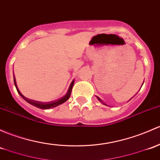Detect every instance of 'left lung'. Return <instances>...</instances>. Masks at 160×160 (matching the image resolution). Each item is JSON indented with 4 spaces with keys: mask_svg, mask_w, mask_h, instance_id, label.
<instances>
[{
    "mask_svg": "<svg viewBox=\"0 0 160 160\" xmlns=\"http://www.w3.org/2000/svg\"><path fill=\"white\" fill-rule=\"evenodd\" d=\"M143 82H144V81H143ZM142 84H143V83H142ZM97 99H98V100H100V102H102V100H100V98H99V97H97ZM102 103H103V102H102ZM103 104H105V103H103ZM105 105H106V104H105Z\"/></svg>",
    "mask_w": 160,
    "mask_h": 160,
    "instance_id": "obj_1",
    "label": "left lung"
}]
</instances>
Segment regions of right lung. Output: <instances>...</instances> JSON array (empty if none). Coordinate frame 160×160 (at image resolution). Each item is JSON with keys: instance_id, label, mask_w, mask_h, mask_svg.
Returning a JSON list of instances; mask_svg holds the SVG:
<instances>
[{"instance_id": "right-lung-1", "label": "right lung", "mask_w": 160, "mask_h": 160, "mask_svg": "<svg viewBox=\"0 0 160 160\" xmlns=\"http://www.w3.org/2000/svg\"><path fill=\"white\" fill-rule=\"evenodd\" d=\"M13 82H14V85H15V87H16V89H17V90H18V93L21 95V97H22L23 100H26L27 102H29V103L31 104V105L34 106V107H38V108L43 109V110H46V109L53 108V107H58V106L60 105V104H62V103H63L64 102H66L67 100H68L69 98H70V93H71V91H72V88H73V83H74V80H73V81H72V83H70V87H69V89H68V91H67V93L65 94V95L63 96V97H61V98L58 99V100H54V101L43 102H39V101H36V100H31V99H28V98H27V97H25L24 96H23V94L21 93V92H20V90H18V86H17V83H16V80H15L14 76H13Z\"/></svg>"}]
</instances>
